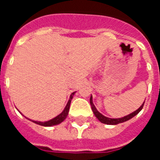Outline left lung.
Masks as SVG:
<instances>
[{
  "label": "left lung",
  "instance_id": "obj_1",
  "mask_svg": "<svg viewBox=\"0 0 160 160\" xmlns=\"http://www.w3.org/2000/svg\"><path fill=\"white\" fill-rule=\"evenodd\" d=\"M92 98H93L92 95H91L90 98V105H91V109H92L93 113H94V114L95 115L96 118L99 120L102 123H105V124H107V125H116V124L122 123V122H126V121H128V120L132 118L133 117H135L136 114H138V113L140 112V111L142 109V107H143L144 102H145V101H144L143 103H142V105H141V107H139L138 110H136V111H134V112L131 113V114H128V115H126V116L122 117V118H108V117L104 116L103 114H102L99 111H98L97 109H96L95 106H94V103H93Z\"/></svg>",
  "mask_w": 160,
  "mask_h": 160
}]
</instances>
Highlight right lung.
I'll use <instances>...</instances> for the list:
<instances>
[{
	"label": "right lung",
	"mask_w": 160,
	"mask_h": 160,
	"mask_svg": "<svg viewBox=\"0 0 160 160\" xmlns=\"http://www.w3.org/2000/svg\"><path fill=\"white\" fill-rule=\"evenodd\" d=\"M76 91L75 92H73L71 94H70V99H69V101H68L67 104H66V107L64 108L63 111L60 114H58V116L55 117V118H52V119L49 120V121H46V122H39V121H34V120L29 119V118H27L26 117H25V118H27V119L30 120V121H32V122H34V123L38 124V125H40V126H43V127H53V126H55V125H58V124H60L61 122H62L63 121L66 119V117L68 116V113H69V110H70V102H71L73 96L74 95Z\"/></svg>",
	"instance_id": "1"
}]
</instances>
